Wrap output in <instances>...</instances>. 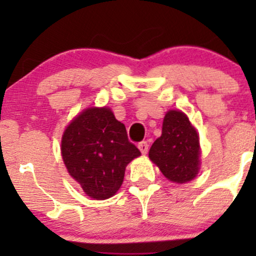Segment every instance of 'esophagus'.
<instances>
[{"mask_svg": "<svg viewBox=\"0 0 256 256\" xmlns=\"http://www.w3.org/2000/svg\"><path fill=\"white\" fill-rule=\"evenodd\" d=\"M138 146V150L141 151V154H147V151H148V142H147V141H141Z\"/></svg>", "mask_w": 256, "mask_h": 256, "instance_id": "1", "label": "esophagus"}]
</instances>
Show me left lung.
<instances>
[{
  "label": "left lung",
  "mask_w": 256,
  "mask_h": 256,
  "mask_svg": "<svg viewBox=\"0 0 256 256\" xmlns=\"http://www.w3.org/2000/svg\"><path fill=\"white\" fill-rule=\"evenodd\" d=\"M200 154V138L187 115L170 110L164 118L162 135L150 148V160L170 180L187 183L198 174Z\"/></svg>",
  "instance_id": "left-lung-1"
}]
</instances>
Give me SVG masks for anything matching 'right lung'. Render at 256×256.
<instances>
[{"instance_id": "add662e5", "label": "right lung", "mask_w": 256, "mask_h": 256, "mask_svg": "<svg viewBox=\"0 0 256 256\" xmlns=\"http://www.w3.org/2000/svg\"><path fill=\"white\" fill-rule=\"evenodd\" d=\"M60 150L69 174L98 200L118 192L126 166L141 154L109 108L80 112L64 131Z\"/></svg>"}]
</instances>
